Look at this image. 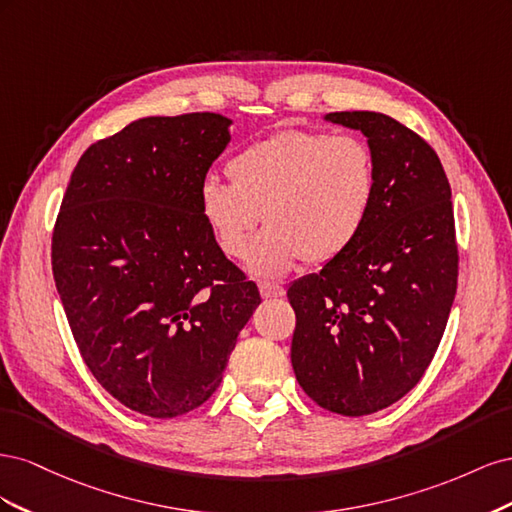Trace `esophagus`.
Instances as JSON below:
<instances>
[{
	"mask_svg": "<svg viewBox=\"0 0 512 512\" xmlns=\"http://www.w3.org/2000/svg\"><path fill=\"white\" fill-rule=\"evenodd\" d=\"M260 294L262 299H277V297H284V286L282 284H271V282H260Z\"/></svg>",
	"mask_w": 512,
	"mask_h": 512,
	"instance_id": "1",
	"label": "esophagus"
}]
</instances>
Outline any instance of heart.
I'll list each match as a JSON object with an SVG mask.
<instances>
[{
    "label": "heart",
    "mask_w": 512,
    "mask_h": 512,
    "mask_svg": "<svg viewBox=\"0 0 512 512\" xmlns=\"http://www.w3.org/2000/svg\"><path fill=\"white\" fill-rule=\"evenodd\" d=\"M226 170L230 181L200 183V218L226 256L241 258L265 213L247 254V269L262 277L344 254L376 198L374 153L354 134L284 130L243 147Z\"/></svg>",
    "instance_id": "heart-1"
}]
</instances>
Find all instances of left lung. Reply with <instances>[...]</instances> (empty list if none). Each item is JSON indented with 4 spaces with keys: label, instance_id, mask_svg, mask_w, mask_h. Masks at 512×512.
Instances as JSON below:
<instances>
[{
    "label": "left lung",
    "instance_id": "8db88e82",
    "mask_svg": "<svg viewBox=\"0 0 512 512\" xmlns=\"http://www.w3.org/2000/svg\"><path fill=\"white\" fill-rule=\"evenodd\" d=\"M324 119L367 136L376 198L359 239L288 288L290 361L320 408L365 416L412 391L440 346L459 273L451 185L436 151L393 117Z\"/></svg>",
    "mask_w": 512,
    "mask_h": 512
}]
</instances>
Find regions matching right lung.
<instances>
[{
	"instance_id": "1",
	"label": "right lung",
	"mask_w": 512,
	"mask_h": 512,
	"mask_svg": "<svg viewBox=\"0 0 512 512\" xmlns=\"http://www.w3.org/2000/svg\"><path fill=\"white\" fill-rule=\"evenodd\" d=\"M218 113L145 117L91 145L53 230V277L102 389L151 418L215 393L260 292L200 218L198 190L230 141Z\"/></svg>"
}]
</instances>
